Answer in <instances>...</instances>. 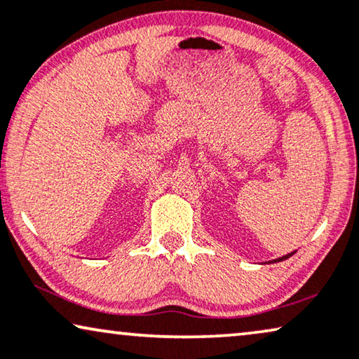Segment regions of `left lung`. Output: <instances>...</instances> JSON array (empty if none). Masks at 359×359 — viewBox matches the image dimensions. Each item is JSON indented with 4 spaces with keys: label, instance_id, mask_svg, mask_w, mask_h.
Wrapping results in <instances>:
<instances>
[{
    "label": "left lung",
    "instance_id": "8db88e82",
    "mask_svg": "<svg viewBox=\"0 0 359 359\" xmlns=\"http://www.w3.org/2000/svg\"><path fill=\"white\" fill-rule=\"evenodd\" d=\"M292 254H294V252H292ZM292 254H287V255H285V257H280V259H276L275 262H281V260H286V259H290V257H291Z\"/></svg>",
    "mask_w": 359,
    "mask_h": 359
}]
</instances>
